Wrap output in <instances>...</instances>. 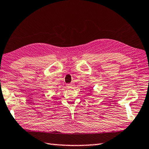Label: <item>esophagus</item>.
<instances>
[{
	"label": "esophagus",
	"instance_id": "1",
	"mask_svg": "<svg viewBox=\"0 0 149 149\" xmlns=\"http://www.w3.org/2000/svg\"><path fill=\"white\" fill-rule=\"evenodd\" d=\"M67 86L68 87H72V86H74V84L73 83H69V84H67Z\"/></svg>",
	"mask_w": 149,
	"mask_h": 149
}]
</instances>
